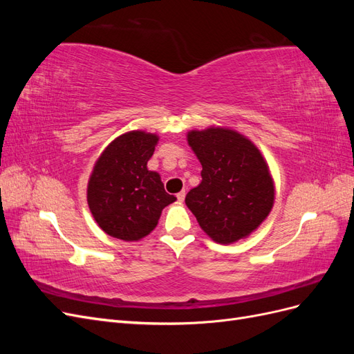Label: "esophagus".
Masks as SVG:
<instances>
[{
  "mask_svg": "<svg viewBox=\"0 0 354 354\" xmlns=\"http://www.w3.org/2000/svg\"><path fill=\"white\" fill-rule=\"evenodd\" d=\"M185 198H186V190H181V192H178V194H177V199H178L180 202H183V201H185Z\"/></svg>",
  "mask_w": 354,
  "mask_h": 354,
  "instance_id": "1",
  "label": "esophagus"
}]
</instances>
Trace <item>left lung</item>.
I'll use <instances>...</instances> for the list:
<instances>
[{
  "instance_id": "obj_1",
  "label": "left lung",
  "mask_w": 354,
  "mask_h": 354,
  "mask_svg": "<svg viewBox=\"0 0 354 354\" xmlns=\"http://www.w3.org/2000/svg\"><path fill=\"white\" fill-rule=\"evenodd\" d=\"M187 142L202 165L201 183L186 205L218 243L236 242L269 216L274 186L264 158L248 138L226 128L190 131Z\"/></svg>"
}]
</instances>
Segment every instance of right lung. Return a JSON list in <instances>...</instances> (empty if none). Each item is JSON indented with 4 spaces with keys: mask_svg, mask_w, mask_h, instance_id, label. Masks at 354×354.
Here are the masks:
<instances>
[{
    "mask_svg": "<svg viewBox=\"0 0 354 354\" xmlns=\"http://www.w3.org/2000/svg\"><path fill=\"white\" fill-rule=\"evenodd\" d=\"M158 136L145 131L122 134L104 149L88 181V207L109 236L138 241L151 233L162 209L177 198L168 195L147 160Z\"/></svg>",
    "mask_w": 354,
    "mask_h": 354,
    "instance_id": "obj_1",
    "label": "right lung"
}]
</instances>
